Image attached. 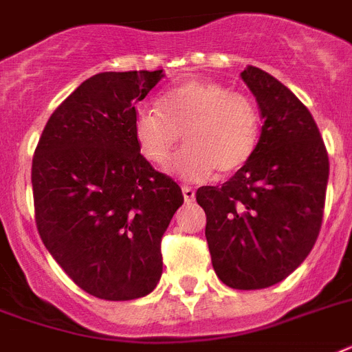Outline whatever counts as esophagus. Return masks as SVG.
<instances>
[{"instance_id": "obj_1", "label": "esophagus", "mask_w": 352, "mask_h": 352, "mask_svg": "<svg viewBox=\"0 0 352 352\" xmlns=\"http://www.w3.org/2000/svg\"><path fill=\"white\" fill-rule=\"evenodd\" d=\"M182 195H184V201L188 202V204L195 201V190L190 188V186H182Z\"/></svg>"}]
</instances>
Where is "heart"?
<instances>
[{
    "label": "heart",
    "instance_id": "1",
    "mask_svg": "<svg viewBox=\"0 0 352 352\" xmlns=\"http://www.w3.org/2000/svg\"><path fill=\"white\" fill-rule=\"evenodd\" d=\"M159 109L141 108L133 137L141 155L164 166L182 141L186 148L168 170L184 181H204L217 170L230 175L250 161L258 144V108L250 96L215 81L190 79L170 88Z\"/></svg>",
    "mask_w": 352,
    "mask_h": 352
}]
</instances>
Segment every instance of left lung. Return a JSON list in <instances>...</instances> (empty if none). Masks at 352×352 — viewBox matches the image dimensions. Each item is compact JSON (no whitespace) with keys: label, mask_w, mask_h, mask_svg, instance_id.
Returning a JSON list of instances; mask_svg holds the SVG:
<instances>
[{"label":"left lung","mask_w":352,"mask_h":352,"mask_svg":"<svg viewBox=\"0 0 352 352\" xmlns=\"http://www.w3.org/2000/svg\"><path fill=\"white\" fill-rule=\"evenodd\" d=\"M262 131L255 153L222 186H202L206 241L217 276L233 289H264L313 250L324 217L329 157L311 111L256 67L241 74Z\"/></svg>","instance_id":"8db88e82"}]
</instances>
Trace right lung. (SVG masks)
Here are the masks:
<instances>
[{
  "mask_svg": "<svg viewBox=\"0 0 352 352\" xmlns=\"http://www.w3.org/2000/svg\"><path fill=\"white\" fill-rule=\"evenodd\" d=\"M162 70L96 74L56 108L32 159L43 244L82 291L133 300L162 275L161 241L184 202L133 137L135 104Z\"/></svg>",
  "mask_w": 352,
  "mask_h": 352,
  "instance_id": "1",
  "label": "right lung"
}]
</instances>
